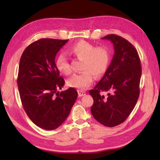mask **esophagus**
Masks as SVG:
<instances>
[{"instance_id": "obj_1", "label": "esophagus", "mask_w": 160, "mask_h": 160, "mask_svg": "<svg viewBox=\"0 0 160 160\" xmlns=\"http://www.w3.org/2000/svg\"><path fill=\"white\" fill-rule=\"evenodd\" d=\"M78 96H79V97L84 96L85 94V92H82L81 90H78Z\"/></svg>"}]
</instances>
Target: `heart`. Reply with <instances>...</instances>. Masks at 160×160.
Listing matches in <instances>:
<instances>
[{"label":"heart","instance_id":"heart-1","mask_svg":"<svg viewBox=\"0 0 160 160\" xmlns=\"http://www.w3.org/2000/svg\"><path fill=\"white\" fill-rule=\"evenodd\" d=\"M68 53L82 61L79 74L73 75L68 80V85L79 90H85L92 84L94 75L102 76L107 72L111 62V53L105 47H96L84 40L75 43L69 47ZM56 67L61 73L68 75L71 68L68 58L64 55H59L56 59Z\"/></svg>","mask_w":160,"mask_h":160}]
</instances>
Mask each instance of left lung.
Masks as SVG:
<instances>
[{"mask_svg":"<svg viewBox=\"0 0 160 160\" xmlns=\"http://www.w3.org/2000/svg\"><path fill=\"white\" fill-rule=\"evenodd\" d=\"M102 39L113 43L114 55L102 80L90 90L91 113L102 125L113 127L124 122L136 104L142 68L138 51L128 40L116 34ZM101 91H107L108 96H101Z\"/></svg>","mask_w":160,"mask_h":160,"instance_id":"1","label":"left lung"}]
</instances>
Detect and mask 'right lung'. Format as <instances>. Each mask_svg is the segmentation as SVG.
<instances>
[{
  "label": "right lung",
  "instance_id": "right-lung-1",
  "mask_svg": "<svg viewBox=\"0 0 160 160\" xmlns=\"http://www.w3.org/2000/svg\"><path fill=\"white\" fill-rule=\"evenodd\" d=\"M68 39H41L25 48L19 65L18 86L25 112L45 130L57 128L78 97L73 88L58 92L65 80L56 67V55Z\"/></svg>",
  "mask_w": 160,
  "mask_h": 160
}]
</instances>
